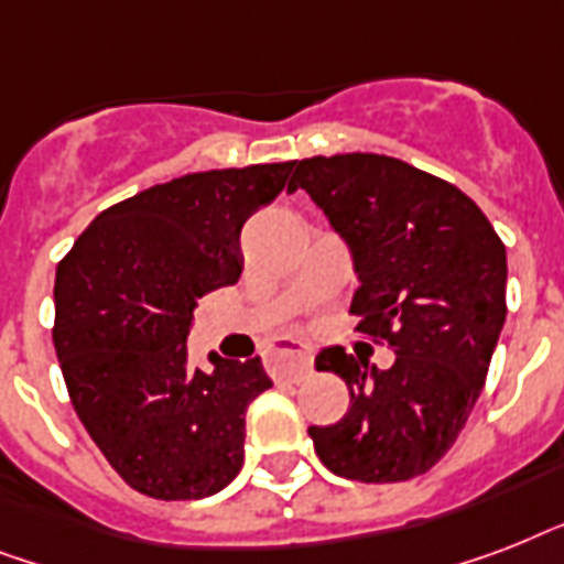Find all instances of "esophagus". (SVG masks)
Instances as JSON below:
<instances>
[{
  "label": "esophagus",
  "instance_id": "esophagus-1",
  "mask_svg": "<svg viewBox=\"0 0 564 564\" xmlns=\"http://www.w3.org/2000/svg\"><path fill=\"white\" fill-rule=\"evenodd\" d=\"M269 362H272V375L283 380H301L313 369V348L299 339H274L269 345Z\"/></svg>",
  "mask_w": 564,
  "mask_h": 564
}]
</instances>
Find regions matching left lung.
<instances>
[{"mask_svg": "<svg viewBox=\"0 0 564 564\" xmlns=\"http://www.w3.org/2000/svg\"><path fill=\"white\" fill-rule=\"evenodd\" d=\"M299 187L351 248L357 330L394 351L386 371L345 348L318 354L351 403L310 438L339 477L412 480L451 451L480 398L507 318V248L463 189L386 154L295 161Z\"/></svg>", "mask_w": 564, "mask_h": 564, "instance_id": "1", "label": "left lung"}]
</instances>
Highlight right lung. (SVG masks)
I'll use <instances>...</instances> for the list:
<instances>
[{"instance_id":"1","label":"right lung","mask_w":564,"mask_h":564,"mask_svg":"<svg viewBox=\"0 0 564 564\" xmlns=\"http://www.w3.org/2000/svg\"><path fill=\"white\" fill-rule=\"evenodd\" d=\"M295 161L193 172L101 210L55 274L66 392L113 471L140 495L198 500L242 468L246 412L272 380L260 357L193 369L187 334L207 292L239 281V230Z\"/></svg>"}]
</instances>
